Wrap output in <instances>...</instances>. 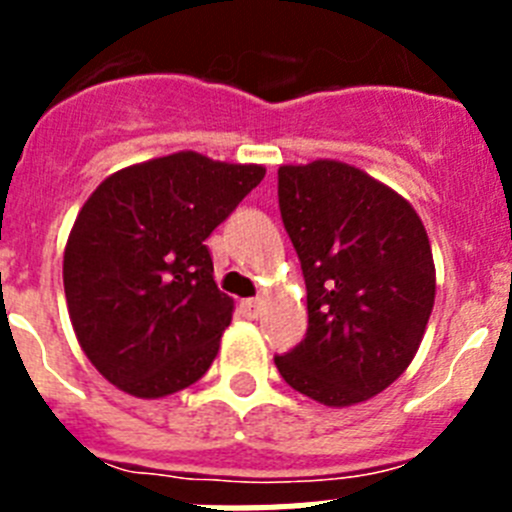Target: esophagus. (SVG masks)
<instances>
[{"label":"esophagus","instance_id":"1","mask_svg":"<svg viewBox=\"0 0 512 512\" xmlns=\"http://www.w3.org/2000/svg\"><path fill=\"white\" fill-rule=\"evenodd\" d=\"M261 307H264V305H261V300H243L241 302L243 315H246V318H253V320L261 315Z\"/></svg>","mask_w":512,"mask_h":512}]
</instances>
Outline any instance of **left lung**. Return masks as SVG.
<instances>
[{
  "label": "left lung",
  "mask_w": 512,
  "mask_h": 512,
  "mask_svg": "<svg viewBox=\"0 0 512 512\" xmlns=\"http://www.w3.org/2000/svg\"><path fill=\"white\" fill-rule=\"evenodd\" d=\"M279 210L307 287V336L274 356L292 390L348 408L410 366L436 300L423 220L343 161L279 166Z\"/></svg>",
  "instance_id": "8db88e82"
}]
</instances>
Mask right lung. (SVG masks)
<instances>
[{
	"label": "right lung",
	"instance_id": "add662e5",
	"mask_svg": "<svg viewBox=\"0 0 512 512\" xmlns=\"http://www.w3.org/2000/svg\"><path fill=\"white\" fill-rule=\"evenodd\" d=\"M264 174L179 151L115 171L84 202L63 289L81 351L117 390L156 400L210 369L233 300L205 241Z\"/></svg>",
	"mask_w": 512,
	"mask_h": 512
}]
</instances>
